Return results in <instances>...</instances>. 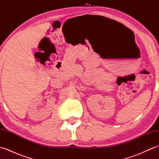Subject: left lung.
I'll list each match as a JSON object with an SVG mask.
<instances>
[{"instance_id":"1","label":"left lung","mask_w":159,"mask_h":159,"mask_svg":"<svg viewBox=\"0 0 159 159\" xmlns=\"http://www.w3.org/2000/svg\"><path fill=\"white\" fill-rule=\"evenodd\" d=\"M102 18H103V19H104L107 21V22H108V23H109V25H110V23H111V25H112V26H113H113H114V25H122V24H121V23H120V22H117V21H116V20H111V19H109V18H105V17H102ZM105 21V22H106Z\"/></svg>"}]
</instances>
